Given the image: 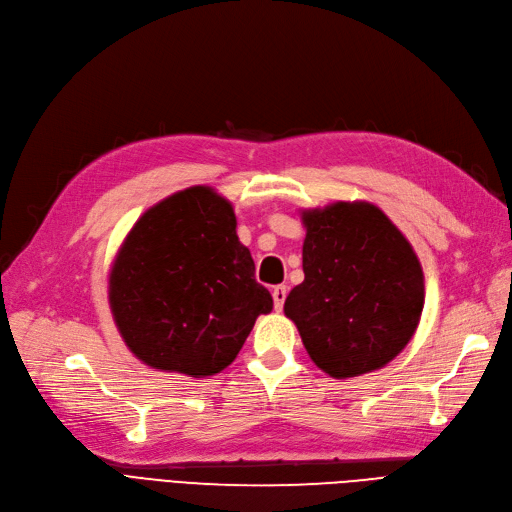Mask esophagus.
Masks as SVG:
<instances>
[{
  "mask_svg": "<svg viewBox=\"0 0 512 512\" xmlns=\"http://www.w3.org/2000/svg\"><path fill=\"white\" fill-rule=\"evenodd\" d=\"M272 298H274V308L280 310L285 304V298H287V287L285 285H276L272 289Z\"/></svg>",
  "mask_w": 512,
  "mask_h": 512,
  "instance_id": "34e87169",
  "label": "esophagus"
}]
</instances>
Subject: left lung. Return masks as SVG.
I'll return each mask as SVG.
<instances>
[{"label": "left lung", "instance_id": "8db88e82", "mask_svg": "<svg viewBox=\"0 0 512 512\" xmlns=\"http://www.w3.org/2000/svg\"><path fill=\"white\" fill-rule=\"evenodd\" d=\"M304 283L285 300L310 359L334 378L387 366L419 325L425 285L410 242L368 202L304 210Z\"/></svg>", "mask_w": 512, "mask_h": 512}]
</instances>
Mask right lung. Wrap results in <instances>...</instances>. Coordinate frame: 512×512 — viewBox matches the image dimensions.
Segmentation results:
<instances>
[{"label":"right lung","mask_w":512,"mask_h":512,"mask_svg":"<svg viewBox=\"0 0 512 512\" xmlns=\"http://www.w3.org/2000/svg\"><path fill=\"white\" fill-rule=\"evenodd\" d=\"M108 302L131 353L193 378L232 364L255 319L272 310L232 204L202 185L166 197L131 227L112 263Z\"/></svg>","instance_id":"obj_1"}]
</instances>
